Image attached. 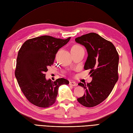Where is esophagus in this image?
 Segmentation results:
<instances>
[{
    "label": "esophagus",
    "instance_id": "1",
    "mask_svg": "<svg viewBox=\"0 0 133 133\" xmlns=\"http://www.w3.org/2000/svg\"><path fill=\"white\" fill-rule=\"evenodd\" d=\"M69 84L70 86H75L77 85V83L75 82L74 81H70L69 82Z\"/></svg>",
    "mask_w": 133,
    "mask_h": 133
}]
</instances>
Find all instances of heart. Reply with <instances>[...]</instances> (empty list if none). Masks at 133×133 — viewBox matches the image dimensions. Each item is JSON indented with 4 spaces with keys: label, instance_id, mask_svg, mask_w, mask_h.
I'll return each mask as SVG.
<instances>
[{
    "label": "heart",
    "instance_id": "heart-1",
    "mask_svg": "<svg viewBox=\"0 0 133 133\" xmlns=\"http://www.w3.org/2000/svg\"><path fill=\"white\" fill-rule=\"evenodd\" d=\"M81 48H82V47L80 45H78V44H75L74 46H73L71 50L73 49H81Z\"/></svg>",
    "mask_w": 133,
    "mask_h": 133
}]
</instances>
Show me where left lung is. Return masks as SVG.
Returning <instances> with one entry per match:
<instances>
[{
	"label": "left lung",
	"mask_w": 133,
	"mask_h": 133,
	"mask_svg": "<svg viewBox=\"0 0 133 133\" xmlns=\"http://www.w3.org/2000/svg\"><path fill=\"white\" fill-rule=\"evenodd\" d=\"M86 47L88 56L84 69L90 70V83H79L86 90L83 97L77 99L82 105L91 107L102 102L109 97L118 79L119 55L114 44L94 32L75 39Z\"/></svg>",
	"instance_id": "1"
}]
</instances>
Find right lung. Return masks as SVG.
I'll use <instances>...</instances> for the list:
<instances>
[{"label": "right lung", "instance_id": "1", "mask_svg": "<svg viewBox=\"0 0 133 133\" xmlns=\"http://www.w3.org/2000/svg\"><path fill=\"white\" fill-rule=\"evenodd\" d=\"M70 38L39 36L26 41L19 50L15 77L22 91L32 104L40 107L51 106L55 102L59 86L69 83L64 78L54 82L47 80L45 72L53 64L58 51Z\"/></svg>", "mask_w": 133, "mask_h": 133}]
</instances>
